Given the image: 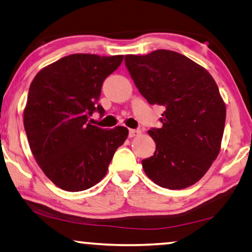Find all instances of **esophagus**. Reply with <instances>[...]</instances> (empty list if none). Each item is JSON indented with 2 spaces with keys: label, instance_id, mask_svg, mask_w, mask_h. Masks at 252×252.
Segmentation results:
<instances>
[{
  "label": "esophagus",
  "instance_id": "esophagus-1",
  "mask_svg": "<svg viewBox=\"0 0 252 252\" xmlns=\"http://www.w3.org/2000/svg\"><path fill=\"white\" fill-rule=\"evenodd\" d=\"M141 133V131L139 129H130L129 130V137L130 138H133V137H137L139 134Z\"/></svg>",
  "mask_w": 252,
  "mask_h": 252
}]
</instances>
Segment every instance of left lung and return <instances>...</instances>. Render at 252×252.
Here are the masks:
<instances>
[{
	"label": "left lung",
	"instance_id": "1",
	"mask_svg": "<svg viewBox=\"0 0 252 252\" xmlns=\"http://www.w3.org/2000/svg\"><path fill=\"white\" fill-rule=\"evenodd\" d=\"M126 65L149 104L165 107L163 126L148 131L156 150L142 160L146 175L162 188L198 182L219 156L226 107L205 67L173 51L126 55Z\"/></svg>",
	"mask_w": 252,
	"mask_h": 252
}]
</instances>
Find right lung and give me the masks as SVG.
Returning <instances> with one entry per match:
<instances>
[{
    "instance_id": "1",
    "label": "right lung",
    "mask_w": 252,
    "mask_h": 252,
    "mask_svg": "<svg viewBox=\"0 0 252 252\" xmlns=\"http://www.w3.org/2000/svg\"><path fill=\"white\" fill-rule=\"evenodd\" d=\"M123 55L71 54L43 67L32 81L24 126L33 157L61 189L87 190L107 173L115 150L129 134L126 126L100 129L88 122L105 79Z\"/></svg>"
}]
</instances>
